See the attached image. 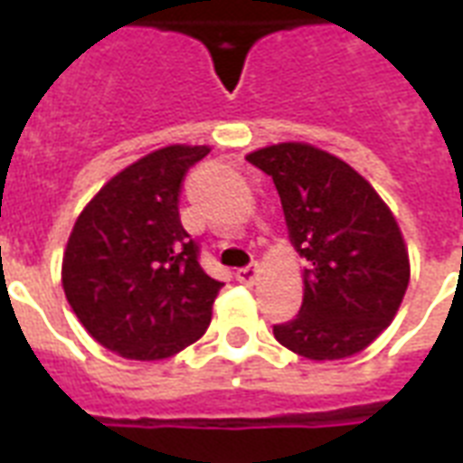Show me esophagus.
<instances>
[{
  "label": "esophagus",
  "mask_w": 463,
  "mask_h": 463,
  "mask_svg": "<svg viewBox=\"0 0 463 463\" xmlns=\"http://www.w3.org/2000/svg\"><path fill=\"white\" fill-rule=\"evenodd\" d=\"M238 281L240 283H247V286H250V283H254L257 281V276H260V267H257V264H250V267H245V269H238Z\"/></svg>",
  "instance_id": "esophagus-1"
}]
</instances>
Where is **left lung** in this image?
Instances as JSON below:
<instances>
[{
	"mask_svg": "<svg viewBox=\"0 0 463 463\" xmlns=\"http://www.w3.org/2000/svg\"><path fill=\"white\" fill-rule=\"evenodd\" d=\"M247 160L274 180L290 242L309 261L296 319L274 336L309 360H341L373 344L409 288V252L389 206L336 156L276 144Z\"/></svg>",
	"mask_w": 463,
	"mask_h": 463,
	"instance_id": "left-lung-1",
	"label": "left lung"
}]
</instances>
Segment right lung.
<instances>
[{"label": "right lung", "instance_id": "obj_1", "mask_svg": "<svg viewBox=\"0 0 463 463\" xmlns=\"http://www.w3.org/2000/svg\"><path fill=\"white\" fill-rule=\"evenodd\" d=\"M209 146L158 148L118 173L76 218L61 286L90 336L129 360L170 358L209 329L223 283L182 228L180 187Z\"/></svg>", "mask_w": 463, "mask_h": 463}]
</instances>
